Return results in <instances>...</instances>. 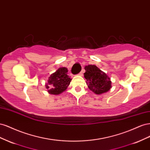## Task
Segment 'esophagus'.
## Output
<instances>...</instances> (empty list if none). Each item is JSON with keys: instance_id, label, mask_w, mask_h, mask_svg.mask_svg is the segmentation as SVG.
<instances>
[{"instance_id": "esophagus-1", "label": "esophagus", "mask_w": 150, "mask_h": 150, "mask_svg": "<svg viewBox=\"0 0 150 150\" xmlns=\"http://www.w3.org/2000/svg\"><path fill=\"white\" fill-rule=\"evenodd\" d=\"M83 72H79V76H83Z\"/></svg>"}]
</instances>
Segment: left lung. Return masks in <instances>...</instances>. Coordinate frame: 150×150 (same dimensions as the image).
I'll list each match as a JSON object with an SVG mask.
<instances>
[{
    "instance_id": "obj_1",
    "label": "left lung",
    "mask_w": 150,
    "mask_h": 150,
    "mask_svg": "<svg viewBox=\"0 0 150 150\" xmlns=\"http://www.w3.org/2000/svg\"><path fill=\"white\" fill-rule=\"evenodd\" d=\"M84 76L89 89L96 94L108 92L111 88L110 78L95 65L86 66Z\"/></svg>"
}]
</instances>
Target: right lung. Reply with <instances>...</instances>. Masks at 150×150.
<instances>
[{"label": "right lung", "instance_id": "1", "mask_svg": "<svg viewBox=\"0 0 150 150\" xmlns=\"http://www.w3.org/2000/svg\"><path fill=\"white\" fill-rule=\"evenodd\" d=\"M67 71L66 67H60L50 76L46 84V88L49 94L56 95L65 91L72 80L67 75ZM51 84L53 88L50 89L49 85Z\"/></svg>", "mask_w": 150, "mask_h": 150}]
</instances>
